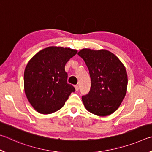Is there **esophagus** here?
Returning <instances> with one entry per match:
<instances>
[{"label":"esophagus","mask_w":152,"mask_h":152,"mask_svg":"<svg viewBox=\"0 0 152 152\" xmlns=\"http://www.w3.org/2000/svg\"><path fill=\"white\" fill-rule=\"evenodd\" d=\"M75 90L77 91H79V86H75Z\"/></svg>","instance_id":"obj_1"}]
</instances>
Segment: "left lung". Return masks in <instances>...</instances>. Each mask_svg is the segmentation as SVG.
Instances as JSON below:
<instances>
[{
    "mask_svg": "<svg viewBox=\"0 0 152 152\" xmlns=\"http://www.w3.org/2000/svg\"><path fill=\"white\" fill-rule=\"evenodd\" d=\"M78 55L86 62L91 80L89 92L82 96L87 110L99 116L115 112L127 91V75L123 63L107 50L83 49Z\"/></svg>",
    "mask_w": 152,
    "mask_h": 152,
    "instance_id": "left-lung-1",
    "label": "left lung"
}]
</instances>
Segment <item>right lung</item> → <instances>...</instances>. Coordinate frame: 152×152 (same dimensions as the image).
<instances>
[{
	"label": "right lung",
	"mask_w": 152,
	"mask_h": 152,
	"mask_svg": "<svg viewBox=\"0 0 152 152\" xmlns=\"http://www.w3.org/2000/svg\"><path fill=\"white\" fill-rule=\"evenodd\" d=\"M75 49L50 47L40 50L29 61L24 73L26 97L37 111L52 113L63 107L75 87L67 83L66 62Z\"/></svg>",
	"instance_id": "add662e5"
}]
</instances>
